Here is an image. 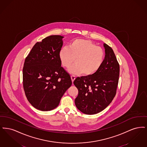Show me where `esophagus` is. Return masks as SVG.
I'll return each mask as SVG.
<instances>
[{"label": "esophagus", "mask_w": 147, "mask_h": 147, "mask_svg": "<svg viewBox=\"0 0 147 147\" xmlns=\"http://www.w3.org/2000/svg\"><path fill=\"white\" fill-rule=\"evenodd\" d=\"M75 79H76V77H75L74 76H71V79L72 82H73L74 81Z\"/></svg>", "instance_id": "obj_1"}]
</instances>
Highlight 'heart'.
<instances>
[{"instance_id":"heart-1","label":"heart","mask_w":147,"mask_h":147,"mask_svg":"<svg viewBox=\"0 0 147 147\" xmlns=\"http://www.w3.org/2000/svg\"><path fill=\"white\" fill-rule=\"evenodd\" d=\"M59 58L64 67L69 68L71 74L91 76L101 67L104 58V51L100 47L85 39H76L70 42L69 47H62L59 52Z\"/></svg>"}]
</instances>
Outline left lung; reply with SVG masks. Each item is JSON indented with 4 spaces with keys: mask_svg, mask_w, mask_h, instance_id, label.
Wrapping results in <instances>:
<instances>
[{
    "mask_svg": "<svg viewBox=\"0 0 147 147\" xmlns=\"http://www.w3.org/2000/svg\"><path fill=\"white\" fill-rule=\"evenodd\" d=\"M105 59L97 72L91 76L77 77L73 83L78 90L75 99L78 109L87 115L102 111L116 95L119 65L113 49L104 43Z\"/></svg>",
    "mask_w": 147,
    "mask_h": 147,
    "instance_id": "8db88e82",
    "label": "left lung"
}]
</instances>
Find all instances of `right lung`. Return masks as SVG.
<instances>
[{
	"mask_svg": "<svg viewBox=\"0 0 147 147\" xmlns=\"http://www.w3.org/2000/svg\"><path fill=\"white\" fill-rule=\"evenodd\" d=\"M63 37L52 35L37 42L25 60L22 78L25 95L29 102L41 111L57 107L72 84L59 58Z\"/></svg>",
	"mask_w": 147,
	"mask_h": 147,
	"instance_id": "1",
	"label": "right lung"
}]
</instances>
